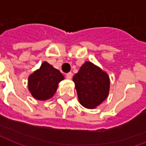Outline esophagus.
Instances as JSON below:
<instances>
[{
	"instance_id": "1",
	"label": "esophagus",
	"mask_w": 146,
	"mask_h": 146,
	"mask_svg": "<svg viewBox=\"0 0 146 146\" xmlns=\"http://www.w3.org/2000/svg\"><path fill=\"white\" fill-rule=\"evenodd\" d=\"M72 76H73V73H71V72H70V73H68L66 74V78L68 80L71 79V78H72Z\"/></svg>"
}]
</instances>
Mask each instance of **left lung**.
Instances as JSON below:
<instances>
[{"mask_svg": "<svg viewBox=\"0 0 146 146\" xmlns=\"http://www.w3.org/2000/svg\"><path fill=\"white\" fill-rule=\"evenodd\" d=\"M80 103L87 109H95L107 98L110 76L100 67L85 62L73 77Z\"/></svg>", "mask_w": 146, "mask_h": 146, "instance_id": "8db88e82", "label": "left lung"}]
</instances>
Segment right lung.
Returning a JSON list of instances; mask_svg holds the SVG:
<instances>
[{
  "mask_svg": "<svg viewBox=\"0 0 146 146\" xmlns=\"http://www.w3.org/2000/svg\"><path fill=\"white\" fill-rule=\"evenodd\" d=\"M64 80L60 71L44 62L38 70L28 78V89L33 98L39 101H46L54 96L58 83Z\"/></svg>",
  "mask_w": 146,
  "mask_h": 146,
  "instance_id": "add662e5",
  "label": "right lung"
}]
</instances>
